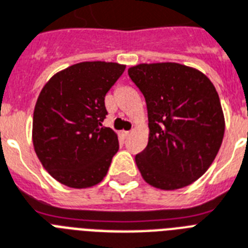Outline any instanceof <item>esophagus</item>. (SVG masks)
Listing matches in <instances>:
<instances>
[{
	"label": "esophagus",
	"instance_id": "1",
	"mask_svg": "<svg viewBox=\"0 0 248 248\" xmlns=\"http://www.w3.org/2000/svg\"><path fill=\"white\" fill-rule=\"evenodd\" d=\"M123 134H124V137H125V138H128V137L132 134V132H129V130H125V132H123Z\"/></svg>",
	"mask_w": 248,
	"mask_h": 248
}]
</instances>
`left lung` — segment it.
Here are the masks:
<instances>
[{
    "instance_id": "1",
    "label": "left lung",
    "mask_w": 248,
    "mask_h": 248,
    "mask_svg": "<svg viewBox=\"0 0 248 248\" xmlns=\"http://www.w3.org/2000/svg\"><path fill=\"white\" fill-rule=\"evenodd\" d=\"M128 74L147 105L148 143L136 156L140 175L162 191L187 187L206 173L223 142L215 87L203 73L178 62L138 64Z\"/></svg>"
}]
</instances>
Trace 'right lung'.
I'll use <instances>...</instances> for the list:
<instances>
[{
  "mask_svg": "<svg viewBox=\"0 0 248 248\" xmlns=\"http://www.w3.org/2000/svg\"><path fill=\"white\" fill-rule=\"evenodd\" d=\"M124 70L118 62L84 61L57 71L39 93L31 140L41 164L59 183L82 189L106 177L119 140L102 126L105 96Z\"/></svg>",
  "mask_w": 248,
  "mask_h": 248,
  "instance_id": "1",
  "label": "right lung"
}]
</instances>
